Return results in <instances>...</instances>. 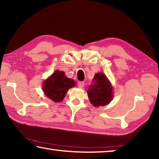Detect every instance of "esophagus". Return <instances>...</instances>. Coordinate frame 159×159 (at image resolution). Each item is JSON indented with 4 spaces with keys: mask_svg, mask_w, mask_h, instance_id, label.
<instances>
[{
    "mask_svg": "<svg viewBox=\"0 0 159 159\" xmlns=\"http://www.w3.org/2000/svg\"><path fill=\"white\" fill-rule=\"evenodd\" d=\"M84 86V82H78V87L80 88H82Z\"/></svg>",
    "mask_w": 159,
    "mask_h": 159,
    "instance_id": "esophagus-1",
    "label": "esophagus"
}]
</instances>
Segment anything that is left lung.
Instances as JSON below:
<instances>
[{
	"label": "left lung",
	"instance_id": "1",
	"mask_svg": "<svg viewBox=\"0 0 159 159\" xmlns=\"http://www.w3.org/2000/svg\"><path fill=\"white\" fill-rule=\"evenodd\" d=\"M113 88L106 75L99 72L95 74L92 84L87 90L89 101L95 107L105 106L113 99Z\"/></svg>",
	"mask_w": 159,
	"mask_h": 159
}]
</instances>
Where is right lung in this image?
Wrapping results in <instances>:
<instances>
[{
  "instance_id": "add662e5",
  "label": "right lung",
  "mask_w": 159,
  "mask_h": 159,
  "mask_svg": "<svg viewBox=\"0 0 159 159\" xmlns=\"http://www.w3.org/2000/svg\"><path fill=\"white\" fill-rule=\"evenodd\" d=\"M75 86L74 80L66 77L64 72L56 70L44 81L43 89L48 98L53 102H60L65 98L68 90Z\"/></svg>"
}]
</instances>
